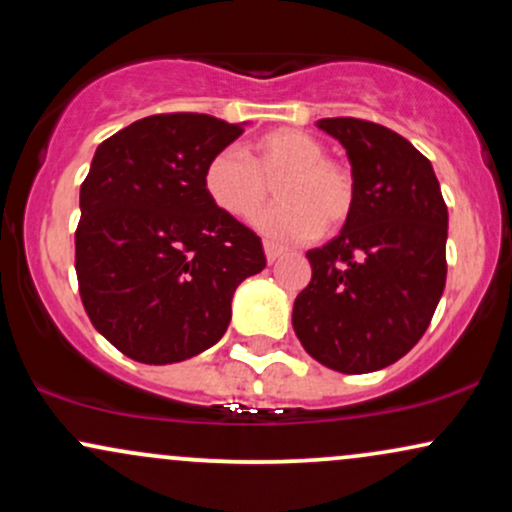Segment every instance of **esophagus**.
Instances as JSON below:
<instances>
[{
  "label": "esophagus",
  "instance_id": "esophagus-1",
  "mask_svg": "<svg viewBox=\"0 0 512 512\" xmlns=\"http://www.w3.org/2000/svg\"><path fill=\"white\" fill-rule=\"evenodd\" d=\"M264 255H267V262L272 264V262L279 260L281 255H284V248H279V245L269 243V240H267V243H264Z\"/></svg>",
  "mask_w": 512,
  "mask_h": 512
}]
</instances>
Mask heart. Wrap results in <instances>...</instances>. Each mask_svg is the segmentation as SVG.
Listing matches in <instances>:
<instances>
[{
    "label": "heart",
    "instance_id": "b5f03b06",
    "mask_svg": "<svg viewBox=\"0 0 512 512\" xmlns=\"http://www.w3.org/2000/svg\"><path fill=\"white\" fill-rule=\"evenodd\" d=\"M325 144L303 129H274L245 151L223 149L207 163L204 190L223 214L257 219L276 185L279 207L257 226L279 240H305L317 231L337 233L356 207L351 170L325 156Z\"/></svg>",
    "mask_w": 512,
    "mask_h": 512
}]
</instances>
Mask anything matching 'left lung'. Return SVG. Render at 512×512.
<instances>
[{
	"instance_id": "left-lung-1",
	"label": "left lung",
	"mask_w": 512,
	"mask_h": 512,
	"mask_svg": "<svg viewBox=\"0 0 512 512\" xmlns=\"http://www.w3.org/2000/svg\"><path fill=\"white\" fill-rule=\"evenodd\" d=\"M317 127L346 149L356 207L337 238L305 255L313 276L293 303V330L322 366L370 373L431 325L448 274V207L431 161L397 132L358 117Z\"/></svg>"
}]
</instances>
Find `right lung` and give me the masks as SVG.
Masks as SVG:
<instances>
[{
  "mask_svg": "<svg viewBox=\"0 0 512 512\" xmlns=\"http://www.w3.org/2000/svg\"><path fill=\"white\" fill-rule=\"evenodd\" d=\"M243 134L202 113H161L96 149L81 182L74 267L88 320L139 363L214 346L238 284L262 272V240L211 202L207 163Z\"/></svg>",
  "mask_w": 512,
  "mask_h": 512,
  "instance_id": "right-lung-1",
  "label": "right lung"
}]
</instances>
